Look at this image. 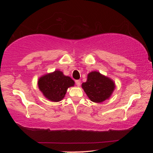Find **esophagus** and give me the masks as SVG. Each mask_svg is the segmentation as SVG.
I'll return each instance as SVG.
<instances>
[{
    "instance_id": "obj_1",
    "label": "esophagus",
    "mask_w": 153,
    "mask_h": 153,
    "mask_svg": "<svg viewBox=\"0 0 153 153\" xmlns=\"http://www.w3.org/2000/svg\"><path fill=\"white\" fill-rule=\"evenodd\" d=\"M76 84L77 86H79L81 84V81L80 80H76Z\"/></svg>"
}]
</instances>
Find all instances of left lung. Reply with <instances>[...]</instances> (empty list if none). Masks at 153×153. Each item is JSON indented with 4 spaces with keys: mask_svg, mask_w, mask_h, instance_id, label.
Here are the masks:
<instances>
[{
    "mask_svg": "<svg viewBox=\"0 0 153 153\" xmlns=\"http://www.w3.org/2000/svg\"><path fill=\"white\" fill-rule=\"evenodd\" d=\"M82 87L90 100L98 103L109 98L115 88L112 79L98 71L88 74L87 81L83 83Z\"/></svg>",
    "mask_w": 153,
    "mask_h": 153,
    "instance_id": "1",
    "label": "left lung"
}]
</instances>
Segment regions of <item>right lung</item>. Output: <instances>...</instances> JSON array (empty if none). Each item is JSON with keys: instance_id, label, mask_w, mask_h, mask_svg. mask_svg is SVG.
Returning <instances> with one entry per match:
<instances>
[{"instance_id": "add662e5", "label": "right lung", "mask_w": 153, "mask_h": 153, "mask_svg": "<svg viewBox=\"0 0 153 153\" xmlns=\"http://www.w3.org/2000/svg\"><path fill=\"white\" fill-rule=\"evenodd\" d=\"M75 82L70 77L56 70L40 77L38 82V88L43 95L53 102H59L65 97L68 88L74 86Z\"/></svg>"}]
</instances>
